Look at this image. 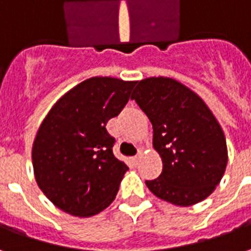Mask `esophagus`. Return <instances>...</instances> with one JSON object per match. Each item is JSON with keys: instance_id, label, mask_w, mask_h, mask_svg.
I'll list each match as a JSON object with an SVG mask.
<instances>
[{"instance_id": "esophagus-1", "label": "esophagus", "mask_w": 251, "mask_h": 251, "mask_svg": "<svg viewBox=\"0 0 251 251\" xmlns=\"http://www.w3.org/2000/svg\"><path fill=\"white\" fill-rule=\"evenodd\" d=\"M140 158H141V153H138V154H136V156H133V157H131V161H133V164H137L138 161H140Z\"/></svg>"}]
</instances>
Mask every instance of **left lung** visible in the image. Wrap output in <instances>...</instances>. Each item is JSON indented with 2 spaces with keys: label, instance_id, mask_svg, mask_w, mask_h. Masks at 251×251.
I'll list each match as a JSON object with an SVG mask.
<instances>
[{
  "label": "left lung",
  "instance_id": "left-lung-1",
  "mask_svg": "<svg viewBox=\"0 0 251 251\" xmlns=\"http://www.w3.org/2000/svg\"><path fill=\"white\" fill-rule=\"evenodd\" d=\"M131 99L153 126V147L163 172L148 188L172 204L192 205L210 196L227 165L226 138L199 95L171 77L137 83Z\"/></svg>",
  "mask_w": 251,
  "mask_h": 251
}]
</instances>
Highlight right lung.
<instances>
[{"instance_id":"right-lung-1","label":"right lung","mask_w":251,"mask_h":251,"mask_svg":"<svg viewBox=\"0 0 251 251\" xmlns=\"http://www.w3.org/2000/svg\"><path fill=\"white\" fill-rule=\"evenodd\" d=\"M137 82L90 77L57 100L32 149L35 177L57 208L91 216L115 199L127 165L113 153L106 125L125 107Z\"/></svg>"}]
</instances>
